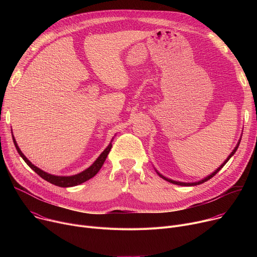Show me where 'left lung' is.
Masks as SVG:
<instances>
[{"label": "left lung", "instance_id": "1", "mask_svg": "<svg viewBox=\"0 0 257 257\" xmlns=\"http://www.w3.org/2000/svg\"><path fill=\"white\" fill-rule=\"evenodd\" d=\"M241 137H242V135H241ZM241 137H240V139H239V141H238V143H237V145L235 146V149L233 150V152L230 154V156L227 158V160L219 166L213 173H211L210 175H208L207 177H205V178H203V179H201V180H199V181H197V182H180V181H175V180H172V179H169V178H167V177H165L164 175H162L156 168H155V170H156V172H157V174L161 177V178H163L164 180H166V181H168V182H170V183H173V184H176V185H179V186H195V185H199V184H202V183H204V182H206V181H208L209 179H211L219 170H221L227 163H228V161L234 156V154L236 153V151L238 150V148H239V144H240V141H241Z\"/></svg>", "mask_w": 257, "mask_h": 257}]
</instances>
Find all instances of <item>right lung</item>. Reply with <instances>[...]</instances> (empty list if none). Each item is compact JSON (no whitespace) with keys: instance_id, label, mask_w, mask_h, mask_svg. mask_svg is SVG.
<instances>
[{"instance_id":"1","label":"right lung","mask_w":257,"mask_h":257,"mask_svg":"<svg viewBox=\"0 0 257 257\" xmlns=\"http://www.w3.org/2000/svg\"><path fill=\"white\" fill-rule=\"evenodd\" d=\"M12 138H13V142L15 144V148L18 152V154L20 155V157L24 160V162L36 173L39 176H41L43 179H45L46 181L52 183V184L56 185V186H59V187H73V186H77L79 184H82V183H84L85 181L89 180L90 178L94 177L97 172L100 170V168L102 167L109 151H111L112 149V141L114 139L111 140V142H109V144L106 146V149L99 155V157L94 161V163L88 167L86 170L76 174V175H72V176H56V175H52V174H49L43 170H41L40 168H38L36 166H34L23 154L22 152L20 151L19 146L13 136V132H12Z\"/></svg>"}]
</instances>
